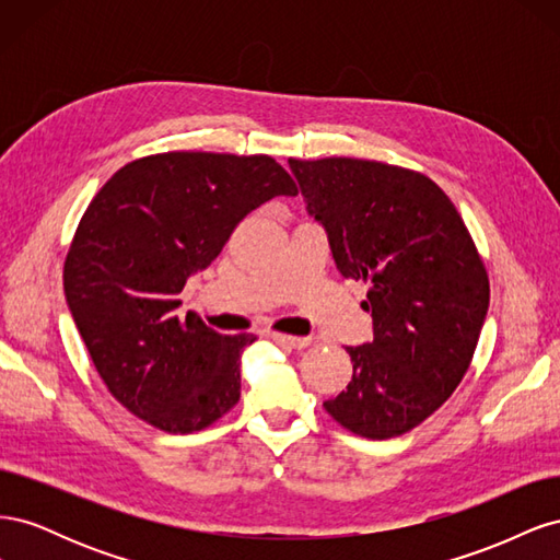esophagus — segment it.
<instances>
[{"mask_svg":"<svg viewBox=\"0 0 560 560\" xmlns=\"http://www.w3.org/2000/svg\"><path fill=\"white\" fill-rule=\"evenodd\" d=\"M268 338H273L276 343L280 346H290V348H308L311 346V338H303V336H292V334H278V331H270Z\"/></svg>","mask_w":560,"mask_h":560,"instance_id":"34e87169","label":"esophagus"}]
</instances>
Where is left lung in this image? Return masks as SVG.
Returning a JSON list of instances; mask_svg holds the SVG:
<instances>
[{
    "label": "left lung",
    "mask_w": 560,
    "mask_h": 560,
    "mask_svg": "<svg viewBox=\"0 0 560 560\" xmlns=\"http://www.w3.org/2000/svg\"><path fill=\"white\" fill-rule=\"evenodd\" d=\"M343 278L362 280L374 341L346 348L352 381L325 401L366 439L418 428L460 385L488 313L481 254L428 175L364 159H290Z\"/></svg>",
    "instance_id": "left-lung-1"
}]
</instances>
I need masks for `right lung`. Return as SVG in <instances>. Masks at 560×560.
Instances as JSON below:
<instances>
[{
	"instance_id": "add662e5",
	"label": "right lung",
	"mask_w": 560,
	"mask_h": 560,
	"mask_svg": "<svg viewBox=\"0 0 560 560\" xmlns=\"http://www.w3.org/2000/svg\"><path fill=\"white\" fill-rule=\"evenodd\" d=\"M296 194L276 159L212 151L135 159L95 194L67 249L65 296L100 378L130 413L191 434L238 404L241 354L257 336L179 317V294L252 210Z\"/></svg>"
}]
</instances>
